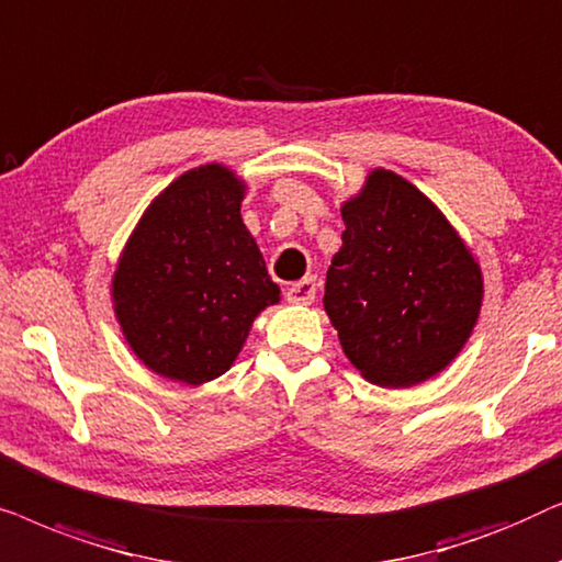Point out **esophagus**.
I'll use <instances>...</instances> for the list:
<instances>
[{
  "label": "esophagus",
  "instance_id": "obj_1",
  "mask_svg": "<svg viewBox=\"0 0 562 562\" xmlns=\"http://www.w3.org/2000/svg\"><path fill=\"white\" fill-rule=\"evenodd\" d=\"M314 296H317V283H314V279H304L299 283H291V286L286 289V302L296 304V306L312 304Z\"/></svg>",
  "mask_w": 562,
  "mask_h": 562
}]
</instances>
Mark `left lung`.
<instances>
[{
  "label": "left lung",
  "mask_w": 562,
  "mask_h": 562,
  "mask_svg": "<svg viewBox=\"0 0 562 562\" xmlns=\"http://www.w3.org/2000/svg\"><path fill=\"white\" fill-rule=\"evenodd\" d=\"M342 248L325 283V312L366 381L406 389L448 368L483 302L473 252L422 191L375 168L342 204Z\"/></svg>",
  "instance_id": "1"
}]
</instances>
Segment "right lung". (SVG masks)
Here are the masks:
<instances>
[{
	"label": "right lung",
	"mask_w": 562,
	"mask_h": 562,
	"mask_svg": "<svg viewBox=\"0 0 562 562\" xmlns=\"http://www.w3.org/2000/svg\"><path fill=\"white\" fill-rule=\"evenodd\" d=\"M245 183L220 164L191 168L153 199L122 250L112 304L150 371L199 386L229 371L252 319L279 302L243 225Z\"/></svg>",
	"instance_id": "1"
}]
</instances>
